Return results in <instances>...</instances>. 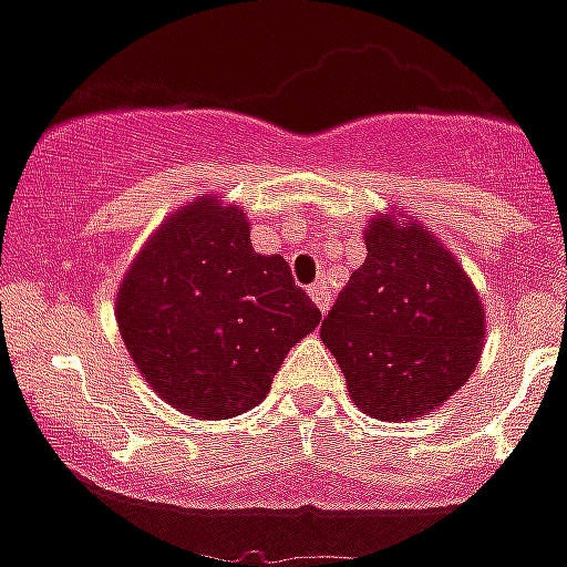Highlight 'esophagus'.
<instances>
[{
  "instance_id": "esophagus-1",
  "label": "esophagus",
  "mask_w": 567,
  "mask_h": 567,
  "mask_svg": "<svg viewBox=\"0 0 567 567\" xmlns=\"http://www.w3.org/2000/svg\"><path fill=\"white\" fill-rule=\"evenodd\" d=\"M309 293H311V300H315V306H318V309H320V315H327L329 302H332V293H329L327 285H323V282L311 285Z\"/></svg>"
}]
</instances>
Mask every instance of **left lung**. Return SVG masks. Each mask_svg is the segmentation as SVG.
<instances>
[{
  "mask_svg": "<svg viewBox=\"0 0 567 567\" xmlns=\"http://www.w3.org/2000/svg\"><path fill=\"white\" fill-rule=\"evenodd\" d=\"M364 247L368 258L338 293L320 341L364 414L421 417L474 373L483 300L453 252L412 217H373Z\"/></svg>",
  "mask_w": 567,
  "mask_h": 567,
  "instance_id": "left-lung-1",
  "label": "left lung"
}]
</instances>
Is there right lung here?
Returning a JSON list of instances; mask_svg holds the SVG:
<instances>
[{"mask_svg": "<svg viewBox=\"0 0 567 567\" xmlns=\"http://www.w3.org/2000/svg\"><path fill=\"white\" fill-rule=\"evenodd\" d=\"M120 336L176 412L226 421L258 405L320 323L282 256L249 244L238 205L199 196L153 231L117 291Z\"/></svg>", "mask_w": 567, "mask_h": 567, "instance_id": "1", "label": "right lung"}]
</instances>
